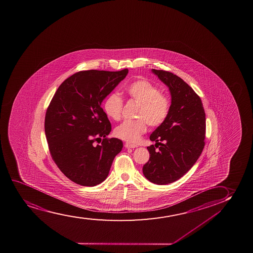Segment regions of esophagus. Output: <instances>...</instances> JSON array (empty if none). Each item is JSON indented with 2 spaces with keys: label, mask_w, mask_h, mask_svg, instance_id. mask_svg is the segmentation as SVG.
<instances>
[{
  "label": "esophagus",
  "mask_w": 253,
  "mask_h": 253,
  "mask_svg": "<svg viewBox=\"0 0 253 253\" xmlns=\"http://www.w3.org/2000/svg\"><path fill=\"white\" fill-rule=\"evenodd\" d=\"M125 147L126 149H134V148H137V145H134V144H131V143H126Z\"/></svg>",
  "instance_id": "34e87169"
}]
</instances>
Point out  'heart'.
<instances>
[{"instance_id": "1", "label": "heart", "mask_w": 253, "mask_h": 253, "mask_svg": "<svg viewBox=\"0 0 253 253\" xmlns=\"http://www.w3.org/2000/svg\"><path fill=\"white\" fill-rule=\"evenodd\" d=\"M126 92L139 106L135 121H126L115 129V135L122 140L136 143L147 131L148 124L152 127L162 125L168 119L170 110V100L154 84L144 79L134 81L126 85ZM104 112L110 119H122L123 100L117 93L109 95L104 102Z\"/></svg>"}]
</instances>
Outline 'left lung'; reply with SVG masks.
I'll return each mask as SVG.
<instances>
[{
  "label": "left lung",
  "instance_id": "8db88e82",
  "mask_svg": "<svg viewBox=\"0 0 253 253\" xmlns=\"http://www.w3.org/2000/svg\"><path fill=\"white\" fill-rule=\"evenodd\" d=\"M152 71L169 87L171 104L168 119L149 137L156 143L147 147L150 157L143 172L151 183L163 185L183 177L200 157L205 146L206 114L201 98L183 79L166 70Z\"/></svg>",
  "mask_w": 253,
  "mask_h": 253
}]
</instances>
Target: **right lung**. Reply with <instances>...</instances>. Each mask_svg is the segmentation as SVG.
Returning <instances> with one entry per match:
<instances>
[{"label": "right lung", "mask_w": 253, "mask_h": 253, "mask_svg": "<svg viewBox=\"0 0 253 253\" xmlns=\"http://www.w3.org/2000/svg\"><path fill=\"white\" fill-rule=\"evenodd\" d=\"M128 73L83 70L65 80L55 92L45 116V133L55 164L74 183L98 185L106 179L123 143L108 138L111 124L101 104ZM103 141L97 147L94 142Z\"/></svg>", "instance_id": "add662e5"}]
</instances>
